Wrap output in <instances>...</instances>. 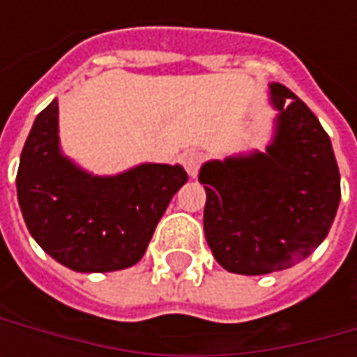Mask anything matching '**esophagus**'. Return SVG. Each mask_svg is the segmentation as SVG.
Wrapping results in <instances>:
<instances>
[{"mask_svg":"<svg viewBox=\"0 0 357 357\" xmlns=\"http://www.w3.org/2000/svg\"><path fill=\"white\" fill-rule=\"evenodd\" d=\"M202 162H204V157L197 153V151H188L183 155V165H185L186 172L190 174V176H197L199 174V169L202 167Z\"/></svg>","mask_w":357,"mask_h":357,"instance_id":"esophagus-1","label":"esophagus"}]
</instances>
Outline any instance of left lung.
<instances>
[{
    "instance_id": "obj_1",
    "label": "left lung",
    "mask_w": 357,
    "mask_h": 357,
    "mask_svg": "<svg viewBox=\"0 0 357 357\" xmlns=\"http://www.w3.org/2000/svg\"><path fill=\"white\" fill-rule=\"evenodd\" d=\"M280 113L266 153L211 160L204 234L228 272L258 276L304 260L328 236L340 204V171L328 132L304 101L270 85Z\"/></svg>"
}]
</instances>
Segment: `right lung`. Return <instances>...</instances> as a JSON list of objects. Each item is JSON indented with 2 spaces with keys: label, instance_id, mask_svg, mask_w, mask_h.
Returning a JSON list of instances; mask_svg holds the SVG:
<instances>
[{
  "label": "right lung",
  "instance_id": "right-lung-1",
  "mask_svg": "<svg viewBox=\"0 0 357 357\" xmlns=\"http://www.w3.org/2000/svg\"><path fill=\"white\" fill-rule=\"evenodd\" d=\"M57 99L37 115L17 169L23 220L45 252L75 272H113L143 258L160 216L188 181L181 165L93 176L61 155Z\"/></svg>",
  "mask_w": 357,
  "mask_h": 357
}]
</instances>
